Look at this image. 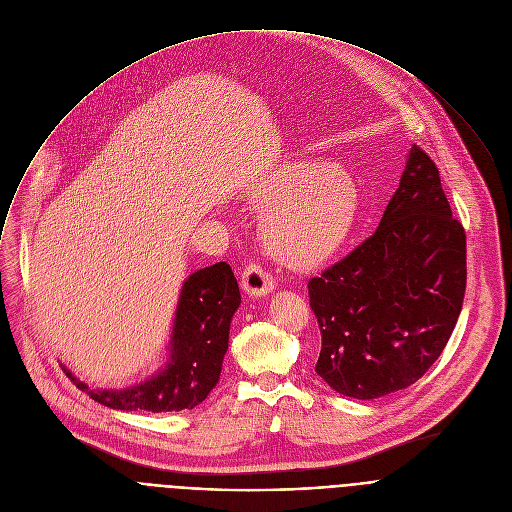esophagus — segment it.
Wrapping results in <instances>:
<instances>
[{
	"label": "esophagus",
	"mask_w": 512,
	"mask_h": 512,
	"mask_svg": "<svg viewBox=\"0 0 512 512\" xmlns=\"http://www.w3.org/2000/svg\"><path fill=\"white\" fill-rule=\"evenodd\" d=\"M241 287L249 298H263L269 291L275 287L273 277L257 263H249L243 271V281Z\"/></svg>",
	"instance_id": "obj_1"
}]
</instances>
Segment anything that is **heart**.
<instances>
[{
  "mask_svg": "<svg viewBox=\"0 0 512 512\" xmlns=\"http://www.w3.org/2000/svg\"><path fill=\"white\" fill-rule=\"evenodd\" d=\"M251 196L257 206L267 208V249L296 269H312L334 257L350 237L360 210L358 188L328 160L283 164Z\"/></svg>",
  "mask_w": 512,
  "mask_h": 512,
  "instance_id": "heart-1",
  "label": "heart"
}]
</instances>
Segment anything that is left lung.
Wrapping results in <instances>:
<instances>
[{
  "mask_svg": "<svg viewBox=\"0 0 512 512\" xmlns=\"http://www.w3.org/2000/svg\"><path fill=\"white\" fill-rule=\"evenodd\" d=\"M316 373L340 395L379 399L419 381L446 348L466 291V233L440 172L413 145L379 229L320 277Z\"/></svg>",
  "mask_w": 512,
  "mask_h": 512,
  "instance_id": "1",
  "label": "left lung"
}]
</instances>
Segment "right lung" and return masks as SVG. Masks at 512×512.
I'll list each match as a JSON object with an SVG mask.
<instances>
[{"label":"right lung","mask_w":512,"mask_h":512,"mask_svg":"<svg viewBox=\"0 0 512 512\" xmlns=\"http://www.w3.org/2000/svg\"><path fill=\"white\" fill-rule=\"evenodd\" d=\"M241 291L231 265L194 271L180 289L168 360L150 379L125 389H91L68 369L66 375L91 399L119 411H182L200 405L221 379L231 320Z\"/></svg>","instance_id":"obj_1"}]
</instances>
